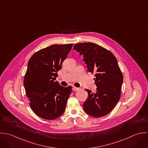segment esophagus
I'll use <instances>...</instances> for the list:
<instances>
[{
  "mask_svg": "<svg viewBox=\"0 0 148 148\" xmlns=\"http://www.w3.org/2000/svg\"><path fill=\"white\" fill-rule=\"evenodd\" d=\"M80 90V89L78 88H76V87H74V88H73V90H74V91H78V90Z\"/></svg>",
  "mask_w": 148,
  "mask_h": 148,
  "instance_id": "esophagus-1",
  "label": "esophagus"
}]
</instances>
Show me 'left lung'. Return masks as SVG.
I'll use <instances>...</instances> for the list:
<instances>
[{
    "label": "left lung",
    "instance_id": "obj_1",
    "mask_svg": "<svg viewBox=\"0 0 148 148\" xmlns=\"http://www.w3.org/2000/svg\"><path fill=\"white\" fill-rule=\"evenodd\" d=\"M74 50L83 56L88 71L95 73L97 92L86 89L88 97L84 103L85 112L98 118L109 114L116 106L121 97L123 75L115 56L110 51L93 43H79Z\"/></svg>",
    "mask_w": 148,
    "mask_h": 148
}]
</instances>
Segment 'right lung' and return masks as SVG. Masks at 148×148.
Wrapping results in <instances>:
<instances>
[{
  "instance_id": "add662e5",
  "label": "right lung",
  "mask_w": 148,
  "mask_h": 148,
  "mask_svg": "<svg viewBox=\"0 0 148 148\" xmlns=\"http://www.w3.org/2000/svg\"><path fill=\"white\" fill-rule=\"evenodd\" d=\"M73 45L50 46L34 53L29 60L23 84L31 109L40 118L55 119L64 112L73 88L62 86L56 80Z\"/></svg>"
}]
</instances>
